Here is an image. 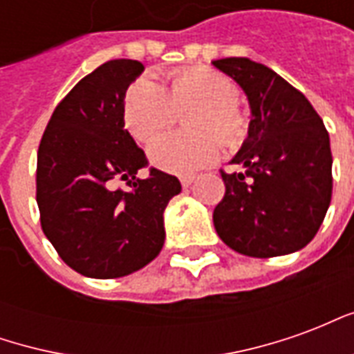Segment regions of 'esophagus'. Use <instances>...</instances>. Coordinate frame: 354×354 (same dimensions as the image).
I'll use <instances>...</instances> for the list:
<instances>
[{
	"mask_svg": "<svg viewBox=\"0 0 354 354\" xmlns=\"http://www.w3.org/2000/svg\"><path fill=\"white\" fill-rule=\"evenodd\" d=\"M193 180H195V176H182L180 184H182V187H189L193 184Z\"/></svg>",
	"mask_w": 354,
	"mask_h": 354,
	"instance_id": "34e87169",
	"label": "esophagus"
}]
</instances>
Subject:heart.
I'll list each match as a JSON object with an SVG mask.
<instances>
[{"instance_id":"heart-1","label":"heart","mask_w":354,"mask_h":354,"mask_svg":"<svg viewBox=\"0 0 354 354\" xmlns=\"http://www.w3.org/2000/svg\"><path fill=\"white\" fill-rule=\"evenodd\" d=\"M237 100L239 88L227 75L210 68H187L169 73L167 88L146 77L134 81L124 93L123 117L134 138L149 142L176 120L178 111L193 107L186 116L192 133L165 135L147 147L157 169L193 174L216 161L221 138L235 146L246 134V117Z\"/></svg>"}]
</instances>
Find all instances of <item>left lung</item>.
I'll use <instances>...</instances> for the list:
<instances>
[{
	"label": "left lung",
	"instance_id": "obj_1",
	"mask_svg": "<svg viewBox=\"0 0 354 354\" xmlns=\"http://www.w3.org/2000/svg\"><path fill=\"white\" fill-rule=\"evenodd\" d=\"M212 64L239 83L250 104L248 138L222 170L225 195L214 227L225 245L252 258L292 254L309 245L332 199V151L324 123L297 88L250 58Z\"/></svg>",
	"mask_w": 354,
	"mask_h": 354
}]
</instances>
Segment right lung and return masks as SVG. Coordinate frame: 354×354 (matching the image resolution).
<instances>
[{
    "label": "right lung",
    "instance_id": "1",
    "mask_svg": "<svg viewBox=\"0 0 354 354\" xmlns=\"http://www.w3.org/2000/svg\"><path fill=\"white\" fill-rule=\"evenodd\" d=\"M144 72L138 60H109L58 104L37 149L35 199L45 237L73 271L117 279L157 258L162 212L182 192L176 176L149 169L124 129L123 98ZM117 179L129 187H115Z\"/></svg>",
    "mask_w": 354,
    "mask_h": 354
}]
</instances>
